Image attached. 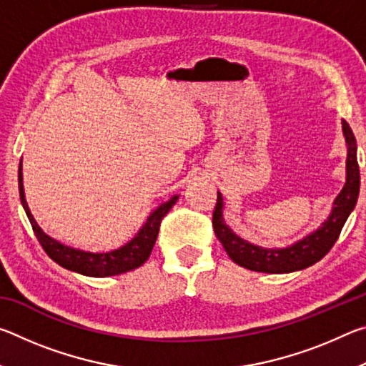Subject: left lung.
<instances>
[{"label":"left lung","mask_w":366,"mask_h":366,"mask_svg":"<svg viewBox=\"0 0 366 366\" xmlns=\"http://www.w3.org/2000/svg\"><path fill=\"white\" fill-rule=\"evenodd\" d=\"M342 129L347 147H349V152H347V181L344 189L340 190V194L334 200L330 218L321 224L320 229L294 245L286 247V249H262V247L249 244L244 239L237 237L224 224V219H222V197L218 194V200H216L213 212V229L216 237L219 239V242L234 263L244 266L250 271L280 274V272L308 268V266L320 262L332 249L347 218H349L350 212L355 207L358 192H360L357 140L350 126L345 121H342Z\"/></svg>","instance_id":"left-lung-1"}]
</instances>
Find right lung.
I'll list each match as a JSON object with an SVG mask.
<instances>
[{
	"instance_id": "add662e5",
	"label": "right lung",
	"mask_w": 366,
	"mask_h": 366,
	"mask_svg": "<svg viewBox=\"0 0 366 366\" xmlns=\"http://www.w3.org/2000/svg\"><path fill=\"white\" fill-rule=\"evenodd\" d=\"M19 195H21V203L24 209H26V214L30 221V224H32L36 239H39L41 249L46 252V255L66 269L76 271L79 274L92 276V277H107V276L122 274V272L132 271L144 264L148 259V257H150L154 242H157L161 221H163L166 213L176 205L179 198L177 195L172 197L171 200H168L154 209V212L148 216L147 222L142 226L137 235H135L131 242L121 247V249L107 252V253H90V252L71 249V247L59 244L39 227L36 221L34 219V216L30 214V209L26 202V195H24L22 164H19Z\"/></svg>"
}]
</instances>
